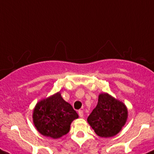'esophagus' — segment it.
I'll return each instance as SVG.
<instances>
[{
  "label": "esophagus",
  "mask_w": 154,
  "mask_h": 154,
  "mask_svg": "<svg viewBox=\"0 0 154 154\" xmlns=\"http://www.w3.org/2000/svg\"><path fill=\"white\" fill-rule=\"evenodd\" d=\"M78 114L80 117H84V111L82 110H78Z\"/></svg>",
  "instance_id": "1"
}]
</instances>
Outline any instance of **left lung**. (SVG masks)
Instances as JSON below:
<instances>
[{"label": "left lung", "mask_w": 154, "mask_h": 154, "mask_svg": "<svg viewBox=\"0 0 154 154\" xmlns=\"http://www.w3.org/2000/svg\"><path fill=\"white\" fill-rule=\"evenodd\" d=\"M127 108L110 94L99 95L97 105L87 118L94 132L101 137H111L121 131L127 120Z\"/></svg>", "instance_id": "8db88e82"}]
</instances>
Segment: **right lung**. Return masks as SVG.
Segmentation results:
<instances>
[{"label": "right lung", "instance_id": "obj_1", "mask_svg": "<svg viewBox=\"0 0 154 154\" xmlns=\"http://www.w3.org/2000/svg\"><path fill=\"white\" fill-rule=\"evenodd\" d=\"M77 118V112L62 98L60 92L39 101L33 113V121L37 131L53 139L67 134L72 121Z\"/></svg>", "mask_w": 154, "mask_h": 154}]
</instances>
